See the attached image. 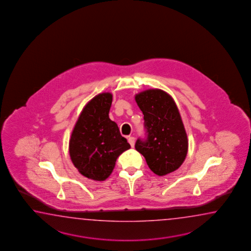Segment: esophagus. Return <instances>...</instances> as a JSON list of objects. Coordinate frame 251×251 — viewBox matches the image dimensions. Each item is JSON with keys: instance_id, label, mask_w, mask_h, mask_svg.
<instances>
[{"instance_id": "1", "label": "esophagus", "mask_w": 251, "mask_h": 251, "mask_svg": "<svg viewBox=\"0 0 251 251\" xmlns=\"http://www.w3.org/2000/svg\"><path fill=\"white\" fill-rule=\"evenodd\" d=\"M128 143L131 145V147H133L134 145V137L133 136H128Z\"/></svg>"}]
</instances>
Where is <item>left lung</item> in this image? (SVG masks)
<instances>
[{"label": "left lung", "mask_w": 251, "mask_h": 251, "mask_svg": "<svg viewBox=\"0 0 251 251\" xmlns=\"http://www.w3.org/2000/svg\"><path fill=\"white\" fill-rule=\"evenodd\" d=\"M144 114L146 139L139 138L135 149L144 155L151 171L158 176L177 170L187 156L188 141L181 117L172 97L151 89L135 95Z\"/></svg>", "instance_id": "1"}]
</instances>
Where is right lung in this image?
<instances>
[{"mask_svg":"<svg viewBox=\"0 0 251 251\" xmlns=\"http://www.w3.org/2000/svg\"><path fill=\"white\" fill-rule=\"evenodd\" d=\"M112 94L100 93L86 104L69 142L71 160L82 176L103 181L112 173L118 156L131 146L108 113Z\"/></svg>","mask_w":251,"mask_h":251,"instance_id":"right-lung-1","label":"right lung"}]
</instances>
